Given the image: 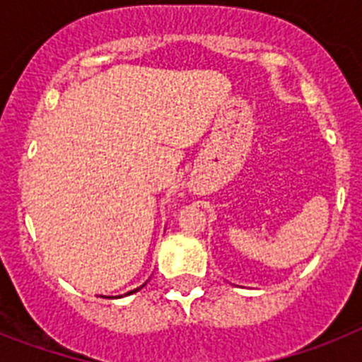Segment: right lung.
I'll return each mask as SVG.
<instances>
[{
	"label": "right lung",
	"instance_id": "obj_1",
	"mask_svg": "<svg viewBox=\"0 0 362 362\" xmlns=\"http://www.w3.org/2000/svg\"><path fill=\"white\" fill-rule=\"evenodd\" d=\"M139 288H141V286H139ZM139 288H136V290H132V292H129V293H134V292H137V290H139ZM121 297V296H119Z\"/></svg>",
	"mask_w": 362,
	"mask_h": 362
}]
</instances>
